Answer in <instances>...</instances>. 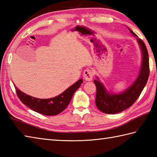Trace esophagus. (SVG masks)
<instances>
[{"mask_svg": "<svg viewBox=\"0 0 157 157\" xmlns=\"http://www.w3.org/2000/svg\"><path fill=\"white\" fill-rule=\"evenodd\" d=\"M83 75H84V78L86 81H91L93 78V71L90 69H86L84 71Z\"/></svg>", "mask_w": 157, "mask_h": 157, "instance_id": "1", "label": "esophagus"}]
</instances>
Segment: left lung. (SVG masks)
<instances>
[{
  "label": "left lung",
  "instance_id": "1",
  "mask_svg": "<svg viewBox=\"0 0 157 157\" xmlns=\"http://www.w3.org/2000/svg\"><path fill=\"white\" fill-rule=\"evenodd\" d=\"M128 29L132 35L137 38V41L142 52V65L136 80L129 87L120 93H113L107 90L98 77L97 79L94 80L97 87L96 105L100 111L108 114L121 112L133 105L145 87L149 77V58L146 46L133 30L129 28Z\"/></svg>",
  "mask_w": 157,
  "mask_h": 157
}]
</instances>
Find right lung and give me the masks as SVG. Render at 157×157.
Here are the masks:
<instances>
[{
    "label": "right lung",
    "mask_w": 157,
    "mask_h": 157,
    "mask_svg": "<svg viewBox=\"0 0 157 157\" xmlns=\"http://www.w3.org/2000/svg\"><path fill=\"white\" fill-rule=\"evenodd\" d=\"M83 79H79L63 93L50 99H38L20 90L16 86V93L24 105L33 111L45 116H55L62 112L68 106L75 92L80 86Z\"/></svg>",
    "instance_id": "right-lung-1"
}]
</instances>
